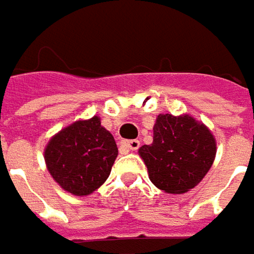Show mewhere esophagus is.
Here are the masks:
<instances>
[{"label": "esophagus", "instance_id": "34e87169", "mask_svg": "<svg viewBox=\"0 0 254 254\" xmlns=\"http://www.w3.org/2000/svg\"><path fill=\"white\" fill-rule=\"evenodd\" d=\"M123 144H124V147H127V149L131 150V152H134V150H137V149L140 147V141H138V140H127V141H124Z\"/></svg>", "mask_w": 254, "mask_h": 254}]
</instances>
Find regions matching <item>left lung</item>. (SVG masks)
Masks as SVG:
<instances>
[{
	"mask_svg": "<svg viewBox=\"0 0 254 254\" xmlns=\"http://www.w3.org/2000/svg\"><path fill=\"white\" fill-rule=\"evenodd\" d=\"M217 143L207 126L188 114H159L153 143L138 149L154 187L169 193L195 188L212 166Z\"/></svg>",
	"mask_w": 254,
	"mask_h": 254,
	"instance_id": "8db88e82",
	"label": "left lung"
}]
</instances>
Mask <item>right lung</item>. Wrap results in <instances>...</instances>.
Here are the masks:
<instances>
[{
    "label": "right lung",
    "mask_w": 254,
    "mask_h": 254,
    "mask_svg": "<svg viewBox=\"0 0 254 254\" xmlns=\"http://www.w3.org/2000/svg\"><path fill=\"white\" fill-rule=\"evenodd\" d=\"M117 154L114 137L95 116L75 121L52 137L45 160L52 178L64 190L83 196L107 181Z\"/></svg>",
    "instance_id": "add662e5"
}]
</instances>
